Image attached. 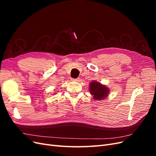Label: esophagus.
I'll return each mask as SVG.
<instances>
[{
	"label": "esophagus",
	"instance_id": "1",
	"mask_svg": "<svg viewBox=\"0 0 156 156\" xmlns=\"http://www.w3.org/2000/svg\"><path fill=\"white\" fill-rule=\"evenodd\" d=\"M72 81L78 82V81H79V78H77V79H72Z\"/></svg>",
	"mask_w": 156,
	"mask_h": 156
}]
</instances>
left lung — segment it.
<instances>
[{
	"label": "left lung",
	"instance_id": "obj_1",
	"mask_svg": "<svg viewBox=\"0 0 156 156\" xmlns=\"http://www.w3.org/2000/svg\"><path fill=\"white\" fill-rule=\"evenodd\" d=\"M90 92L93 95L96 100H100L105 99L107 96L109 90L103 84L99 82L93 81L90 84Z\"/></svg>",
	"mask_w": 156,
	"mask_h": 156
}]
</instances>
